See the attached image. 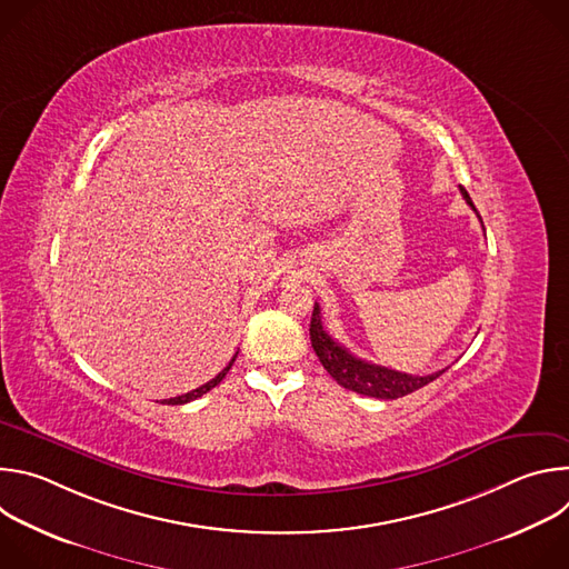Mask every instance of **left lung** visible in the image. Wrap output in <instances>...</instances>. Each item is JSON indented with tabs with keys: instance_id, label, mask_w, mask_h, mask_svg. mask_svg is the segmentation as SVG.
Here are the masks:
<instances>
[{
	"instance_id": "1",
	"label": "left lung",
	"mask_w": 569,
	"mask_h": 569,
	"mask_svg": "<svg viewBox=\"0 0 569 569\" xmlns=\"http://www.w3.org/2000/svg\"><path fill=\"white\" fill-rule=\"evenodd\" d=\"M459 191H461L463 200L472 207V211L477 213L468 191L463 187H459ZM479 220H481V216H479ZM310 342H312V349H315L319 362L333 376V380L338 385H342L345 389L358 391L362 396H373V398H382V400L408 396V393L426 387L428 382L437 380L446 371L443 369V371H437L430 376H412V373H402V371L387 369V367L356 358L351 351H347L342 345H338L327 333V329H323L321 310H319L317 301H315L312 317H310Z\"/></svg>"
}]
</instances>
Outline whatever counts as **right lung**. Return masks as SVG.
Returning <instances> with one entry per match:
<instances>
[{
  "label": "right lung",
  "mask_w": 569,
  "mask_h": 569,
  "mask_svg": "<svg viewBox=\"0 0 569 569\" xmlns=\"http://www.w3.org/2000/svg\"><path fill=\"white\" fill-rule=\"evenodd\" d=\"M238 356V353H236ZM236 356L229 360V365L216 376V378H211L209 382H204L202 387H198V389H193V391H189V393H182V396H176V398H169V400H164V405H184V402H191V400H196V398H200L202 393H207L209 389H213L224 376H227V371L231 369V365H233V360H236Z\"/></svg>",
  "instance_id": "right-lung-1"
}]
</instances>
